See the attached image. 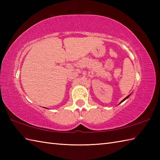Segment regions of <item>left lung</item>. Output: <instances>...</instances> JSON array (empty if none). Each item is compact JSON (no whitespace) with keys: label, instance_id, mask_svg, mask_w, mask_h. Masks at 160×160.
Listing matches in <instances>:
<instances>
[{"label":"left lung","instance_id":"1","mask_svg":"<svg viewBox=\"0 0 160 160\" xmlns=\"http://www.w3.org/2000/svg\"><path fill=\"white\" fill-rule=\"evenodd\" d=\"M130 95H131V94H130ZM130 95H128V96H127V97H126V98H124V100H122V101H121V102H120V103H121V102H123V101H124V100H126V99H127V98H128V97H129V96H130Z\"/></svg>","mask_w":160,"mask_h":160}]
</instances>
